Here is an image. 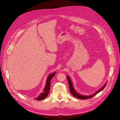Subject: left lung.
Here are the masks:
<instances>
[{"label": "left lung", "mask_w": 120, "mask_h": 120, "mask_svg": "<svg viewBox=\"0 0 120 120\" xmlns=\"http://www.w3.org/2000/svg\"><path fill=\"white\" fill-rule=\"evenodd\" d=\"M67 79H68V84H69V86H70V92L72 94V96H74L75 98H77L79 99H82V100H86L87 99H88V98H92L94 96L97 95V94L99 93V92H100L106 86V85H107V83H105V84L104 85V86L102 87V88H101L99 90H98L97 92H96L95 94H94L93 95H90V96H84V95H81V94H79V93H78L77 92L75 91V90L74 89V88L73 86V85H72V83L71 82V79H70V78L68 77V76L67 75Z\"/></svg>", "instance_id": "8db88e82"}]
</instances>
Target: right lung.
Instances as JSON below:
<instances>
[{"label": "right lung", "instance_id": "right-lung-1", "mask_svg": "<svg viewBox=\"0 0 120 120\" xmlns=\"http://www.w3.org/2000/svg\"><path fill=\"white\" fill-rule=\"evenodd\" d=\"M56 73V72H53V73L50 74L49 77L46 79V84L45 87V89L43 90V93H41L39 96L37 98V99H35L36 100H37L38 101H40L45 99V98L47 97V96H48L49 94V90H50V81H51L52 79L55 75V74Z\"/></svg>", "mask_w": 120, "mask_h": 120}]
</instances>
